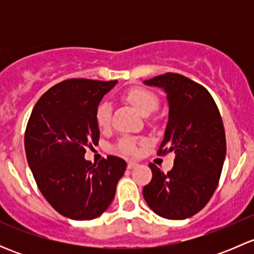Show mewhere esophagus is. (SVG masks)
I'll list each match as a JSON object with an SVG mask.
<instances>
[{
	"mask_svg": "<svg viewBox=\"0 0 254 254\" xmlns=\"http://www.w3.org/2000/svg\"><path fill=\"white\" fill-rule=\"evenodd\" d=\"M137 166V162H134V161H129V162H127V168H129V170H132V168H135Z\"/></svg>",
	"mask_w": 254,
	"mask_h": 254,
	"instance_id": "esophagus-1",
	"label": "esophagus"
}]
</instances>
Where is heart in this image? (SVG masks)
Returning a JSON list of instances; mask_svg holds the SVG:
<instances>
[{"label":"heart","instance_id":"b5f03b06","mask_svg":"<svg viewBox=\"0 0 254 254\" xmlns=\"http://www.w3.org/2000/svg\"><path fill=\"white\" fill-rule=\"evenodd\" d=\"M124 98L142 115H148L151 112L155 111L158 106L157 96L153 92L142 88V87H132V88L127 89L124 93ZM111 104L107 101L101 102L96 111V122L99 129H108L109 125H111ZM117 147L124 155L134 156L137 155V152H139V150H137V140L130 136L122 137L118 141Z\"/></svg>","mask_w":254,"mask_h":254}]
</instances>
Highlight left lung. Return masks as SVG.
Here are the masks:
<instances>
[{
	"label": "left lung",
	"mask_w": 254,
	"mask_h": 254,
	"mask_svg": "<svg viewBox=\"0 0 254 254\" xmlns=\"http://www.w3.org/2000/svg\"><path fill=\"white\" fill-rule=\"evenodd\" d=\"M145 83L167 93L170 114L157 153L176 157L167 173L148 165L152 179L143 187V198L165 219H188L209 203L219 184L226 156L224 123L211 94L188 77L168 72Z\"/></svg>",
	"instance_id": "1"
}]
</instances>
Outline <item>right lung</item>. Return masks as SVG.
<instances>
[{
    "instance_id": "1",
    "label": "right lung",
    "mask_w": 254,
    "mask_h": 254,
    "mask_svg": "<svg viewBox=\"0 0 254 254\" xmlns=\"http://www.w3.org/2000/svg\"><path fill=\"white\" fill-rule=\"evenodd\" d=\"M117 82L65 79L40 97L28 120V165L48 203L68 219L93 220L103 214L127 168L118 156L98 163L84 160L86 147L99 140L97 107Z\"/></svg>"
}]
</instances>
